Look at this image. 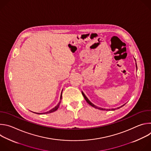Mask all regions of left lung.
Listing matches in <instances>:
<instances>
[{"label": "left lung", "mask_w": 151, "mask_h": 151, "mask_svg": "<svg viewBox=\"0 0 151 151\" xmlns=\"http://www.w3.org/2000/svg\"><path fill=\"white\" fill-rule=\"evenodd\" d=\"M134 60H135V58H134ZM135 61H136V60H135ZM136 69H137V64H136ZM82 95H83V97H84V99H85V100H86V101H87L90 105H91V106H93V107H94V108H96V109H100V110H103V111H104V110H105V111H108V110H110V109H103V108H100V107H98L97 106H96V105H94L93 103H92L89 100H88V99L86 97V96L85 95V94L82 91ZM124 104H123V105H122L121 106H120L119 107H117L116 109H119L120 107H122ZM115 109H112V110H115Z\"/></svg>", "instance_id": "8db88e82"}]
</instances>
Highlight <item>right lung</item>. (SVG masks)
<instances>
[{"mask_svg":"<svg viewBox=\"0 0 151 151\" xmlns=\"http://www.w3.org/2000/svg\"><path fill=\"white\" fill-rule=\"evenodd\" d=\"M62 91H63V90H62ZM62 91H61V96H60V99L61 100V98H62ZM60 101L58 103V104L57 105V106H55L54 108H52V109H51L50 111H48V112H44V113H41V114H39V113H36V112H33V113H35V114H50V113H52V112H55V111H57L58 109V107H59V106H60Z\"/></svg>","mask_w":151,"mask_h":151,"instance_id":"add662e5","label":"right lung"}]
</instances>
